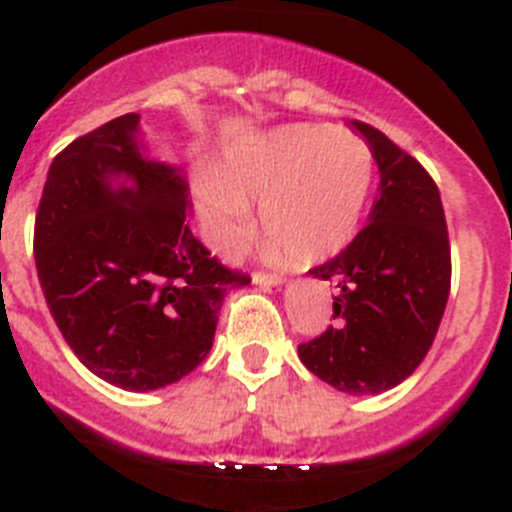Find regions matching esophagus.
Masks as SVG:
<instances>
[{
  "mask_svg": "<svg viewBox=\"0 0 512 512\" xmlns=\"http://www.w3.org/2000/svg\"><path fill=\"white\" fill-rule=\"evenodd\" d=\"M252 283L260 288H273V286H283V275H268V273H255L252 275Z\"/></svg>",
  "mask_w": 512,
  "mask_h": 512,
  "instance_id": "esophagus-1",
  "label": "esophagus"
}]
</instances>
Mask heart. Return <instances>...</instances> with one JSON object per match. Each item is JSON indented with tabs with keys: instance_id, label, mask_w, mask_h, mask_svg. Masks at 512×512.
<instances>
[{
	"instance_id": "1",
	"label": "heart",
	"mask_w": 512,
	"mask_h": 512,
	"mask_svg": "<svg viewBox=\"0 0 512 512\" xmlns=\"http://www.w3.org/2000/svg\"><path fill=\"white\" fill-rule=\"evenodd\" d=\"M376 159L368 141L348 128L286 126L226 151L219 177L195 182V206L208 244L234 260L255 234L260 203L270 231L265 255L319 262L348 247L366 211Z\"/></svg>"
}]
</instances>
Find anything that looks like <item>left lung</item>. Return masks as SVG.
<instances>
[{"label":"left lung","mask_w":512,"mask_h":512,"mask_svg":"<svg viewBox=\"0 0 512 512\" xmlns=\"http://www.w3.org/2000/svg\"><path fill=\"white\" fill-rule=\"evenodd\" d=\"M373 149L379 198L368 226L311 270L335 283V327L299 345L314 376L348 394L402 384L428 355L451 291V244L433 177L379 128L353 121Z\"/></svg>","instance_id":"obj_1"}]
</instances>
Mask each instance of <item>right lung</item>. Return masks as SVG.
Segmentation results:
<instances>
[{"label":"right lung","mask_w":512,"mask_h":512,"mask_svg":"<svg viewBox=\"0 0 512 512\" xmlns=\"http://www.w3.org/2000/svg\"><path fill=\"white\" fill-rule=\"evenodd\" d=\"M190 188L151 159L139 113L71 141L35 216V268L79 361L126 391L175 384L206 361L224 296L250 283L193 237Z\"/></svg>","instance_id":"add662e5"}]
</instances>
